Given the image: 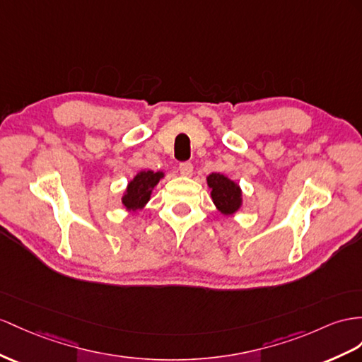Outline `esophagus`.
Wrapping results in <instances>:
<instances>
[{"instance_id":"obj_1","label":"esophagus","mask_w":362,"mask_h":362,"mask_svg":"<svg viewBox=\"0 0 362 362\" xmlns=\"http://www.w3.org/2000/svg\"><path fill=\"white\" fill-rule=\"evenodd\" d=\"M179 171L182 175H191L192 174V163L191 162H182L179 165Z\"/></svg>"}]
</instances>
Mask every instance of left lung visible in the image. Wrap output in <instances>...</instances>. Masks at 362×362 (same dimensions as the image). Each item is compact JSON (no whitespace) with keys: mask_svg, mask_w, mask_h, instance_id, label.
Wrapping results in <instances>:
<instances>
[{"mask_svg":"<svg viewBox=\"0 0 362 362\" xmlns=\"http://www.w3.org/2000/svg\"><path fill=\"white\" fill-rule=\"evenodd\" d=\"M208 185L211 188V196L220 212L229 216L235 212L242 203V192L237 185L225 177L223 174L212 173L208 177Z\"/></svg>","mask_w":362,"mask_h":362,"instance_id":"8db88e82","label":"left lung"}]
</instances>
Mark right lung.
I'll return each instance as SVG.
<instances>
[{
    "label": "right lung",
    "mask_w": 362,
    "mask_h": 362,
    "mask_svg": "<svg viewBox=\"0 0 362 362\" xmlns=\"http://www.w3.org/2000/svg\"><path fill=\"white\" fill-rule=\"evenodd\" d=\"M163 173H154V171H142L139 173L136 177L129 182L122 203L127 209L137 211L142 209L145 203L150 200L151 189L156 187L157 182L160 180Z\"/></svg>",
    "instance_id": "1"
}]
</instances>
